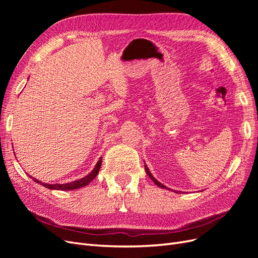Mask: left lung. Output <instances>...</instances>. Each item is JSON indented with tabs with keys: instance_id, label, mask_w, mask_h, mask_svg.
Returning <instances> with one entry per match:
<instances>
[{
	"instance_id": "1",
	"label": "left lung",
	"mask_w": 258,
	"mask_h": 258,
	"mask_svg": "<svg viewBox=\"0 0 258 258\" xmlns=\"http://www.w3.org/2000/svg\"><path fill=\"white\" fill-rule=\"evenodd\" d=\"M144 168H145V171H146V173H147V175L148 176H150V178L152 179V181L156 184V185H157L158 187H161V188H165V189H169L168 188V187L167 186H165V185H163V184H161L159 181H157V179H156L154 176H153V174L151 173V171H150V169H148L147 168V166L146 165H144ZM174 192H176V191H174Z\"/></svg>"
}]
</instances>
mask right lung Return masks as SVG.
<instances>
[{
	"label": "right lung",
	"mask_w": 258,
	"mask_h": 258,
	"mask_svg": "<svg viewBox=\"0 0 258 258\" xmlns=\"http://www.w3.org/2000/svg\"><path fill=\"white\" fill-rule=\"evenodd\" d=\"M101 165H102V157H100V159L97 162V165L95 166V168H93V170L91 171L89 174H87L83 178L76 179V181L66 183V184H47V183H43L41 181H38V179L32 177L31 175H29V176L32 178L34 182H36L37 184H40V185H43L44 187H46V188H48V189H52V190H54V189H56V190H73V189L81 188V187L88 185L92 181V179L98 175Z\"/></svg>",
	"instance_id": "obj_1"
}]
</instances>
